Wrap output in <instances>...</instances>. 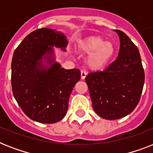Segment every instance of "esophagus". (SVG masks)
Here are the masks:
<instances>
[{"label": "esophagus", "instance_id": "1", "mask_svg": "<svg viewBox=\"0 0 153 153\" xmlns=\"http://www.w3.org/2000/svg\"><path fill=\"white\" fill-rule=\"evenodd\" d=\"M86 76V72L85 71H81V79H85Z\"/></svg>", "mask_w": 153, "mask_h": 153}]
</instances>
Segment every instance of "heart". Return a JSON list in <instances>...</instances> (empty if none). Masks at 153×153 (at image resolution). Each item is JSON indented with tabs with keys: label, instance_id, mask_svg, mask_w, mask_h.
I'll return each mask as SVG.
<instances>
[{
	"label": "heart",
	"instance_id": "obj_1",
	"mask_svg": "<svg viewBox=\"0 0 153 153\" xmlns=\"http://www.w3.org/2000/svg\"><path fill=\"white\" fill-rule=\"evenodd\" d=\"M80 51L87 55L86 65L91 69L99 70L105 67L114 58L116 48L112 42L102 37L92 36L84 39L79 44Z\"/></svg>",
	"mask_w": 153,
	"mask_h": 153
}]
</instances>
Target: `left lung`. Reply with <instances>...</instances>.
I'll use <instances>...</instances> for the list:
<instances>
[{
	"instance_id": "1",
	"label": "left lung",
	"mask_w": 153,
	"mask_h": 153,
	"mask_svg": "<svg viewBox=\"0 0 153 153\" xmlns=\"http://www.w3.org/2000/svg\"><path fill=\"white\" fill-rule=\"evenodd\" d=\"M118 56L103 71L86 77L93 109L101 117L117 120L134 110L145 83V72L137 47L120 30Z\"/></svg>"
}]
</instances>
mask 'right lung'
Segmentation results:
<instances>
[{
  "mask_svg": "<svg viewBox=\"0 0 153 153\" xmlns=\"http://www.w3.org/2000/svg\"><path fill=\"white\" fill-rule=\"evenodd\" d=\"M67 44L62 32L43 27L27 35L14 51L11 76L13 95L33 121L55 123L67 114L70 95L81 72L61 67L54 59L53 47L65 51Z\"/></svg>",
  "mask_w": 153,
  "mask_h": 153,
  "instance_id": "right-lung-1",
  "label": "right lung"
}]
</instances>
